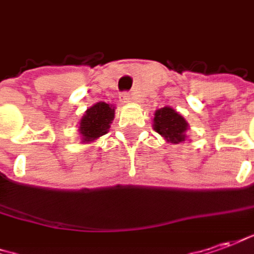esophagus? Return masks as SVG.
Listing matches in <instances>:
<instances>
[{
	"label": "esophagus",
	"instance_id": "esophagus-1",
	"mask_svg": "<svg viewBox=\"0 0 254 254\" xmlns=\"http://www.w3.org/2000/svg\"><path fill=\"white\" fill-rule=\"evenodd\" d=\"M130 100H132V96H130V94H129L127 91H122V93L120 94V101H121V103H124V104H125V103H129Z\"/></svg>",
	"mask_w": 254,
	"mask_h": 254
}]
</instances>
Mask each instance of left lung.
<instances>
[{
  "mask_svg": "<svg viewBox=\"0 0 254 254\" xmlns=\"http://www.w3.org/2000/svg\"><path fill=\"white\" fill-rule=\"evenodd\" d=\"M186 129L185 118L170 107L160 108L154 114V130L174 144L185 140Z\"/></svg>",
  "mask_w": 254,
  "mask_h": 254,
  "instance_id": "8db88e82",
  "label": "left lung"
}]
</instances>
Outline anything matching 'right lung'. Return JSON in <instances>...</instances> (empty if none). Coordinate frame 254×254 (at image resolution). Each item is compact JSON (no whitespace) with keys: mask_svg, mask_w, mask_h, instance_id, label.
Segmentation results:
<instances>
[{"mask_svg":"<svg viewBox=\"0 0 254 254\" xmlns=\"http://www.w3.org/2000/svg\"><path fill=\"white\" fill-rule=\"evenodd\" d=\"M115 110L107 103H97L90 107L80 121V134L83 141H91L107 133L110 124L114 120Z\"/></svg>","mask_w":254,"mask_h":254,"instance_id":"right-lung-1","label":"right lung"}]
</instances>
